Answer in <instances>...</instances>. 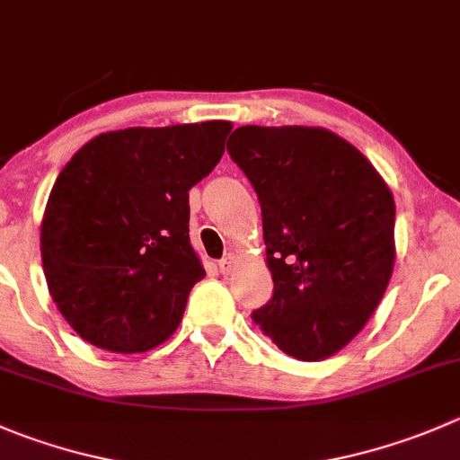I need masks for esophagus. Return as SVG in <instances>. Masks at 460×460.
Masks as SVG:
<instances>
[{
  "mask_svg": "<svg viewBox=\"0 0 460 460\" xmlns=\"http://www.w3.org/2000/svg\"><path fill=\"white\" fill-rule=\"evenodd\" d=\"M235 262H238V261H235V256H234V253H229V256H225V258H222V261L217 262V267H220V274L229 276L231 271L235 270Z\"/></svg>",
  "mask_w": 460,
  "mask_h": 460,
  "instance_id": "1",
  "label": "esophagus"
}]
</instances>
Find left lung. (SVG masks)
<instances>
[{"instance_id": "8db88e82", "label": "left lung", "mask_w": 460, "mask_h": 460, "mask_svg": "<svg viewBox=\"0 0 460 460\" xmlns=\"http://www.w3.org/2000/svg\"><path fill=\"white\" fill-rule=\"evenodd\" d=\"M226 150L261 199L274 279L253 323L292 358H332L367 325L394 274L389 184L325 128L243 126Z\"/></svg>"}]
</instances>
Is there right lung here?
I'll list each match as a JSON object with an SVG mask.
<instances>
[{"label":"right lung","instance_id":"add662e5","mask_svg":"<svg viewBox=\"0 0 460 460\" xmlns=\"http://www.w3.org/2000/svg\"><path fill=\"white\" fill-rule=\"evenodd\" d=\"M229 121L102 132L58 175L40 226L49 294L92 346L135 355L180 325L204 267L189 190L225 153Z\"/></svg>","mask_w":460,"mask_h":460}]
</instances>
